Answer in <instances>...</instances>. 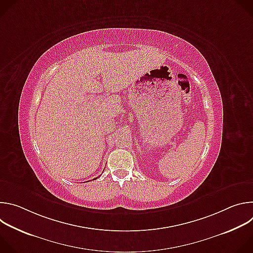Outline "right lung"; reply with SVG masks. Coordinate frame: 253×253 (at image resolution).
<instances>
[{"label":"right lung","mask_w":253,"mask_h":253,"mask_svg":"<svg viewBox=\"0 0 253 253\" xmlns=\"http://www.w3.org/2000/svg\"><path fill=\"white\" fill-rule=\"evenodd\" d=\"M97 178H98V177H97ZM97 178H94V179H97Z\"/></svg>","instance_id":"1"}]
</instances>
